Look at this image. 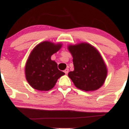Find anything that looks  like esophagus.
I'll list each match as a JSON object with an SVG mask.
<instances>
[{"instance_id":"esophagus-1","label":"esophagus","mask_w":129,"mask_h":129,"mask_svg":"<svg viewBox=\"0 0 129 129\" xmlns=\"http://www.w3.org/2000/svg\"><path fill=\"white\" fill-rule=\"evenodd\" d=\"M64 73H66V74H68V73H69V69H65V70H64Z\"/></svg>"}]
</instances>
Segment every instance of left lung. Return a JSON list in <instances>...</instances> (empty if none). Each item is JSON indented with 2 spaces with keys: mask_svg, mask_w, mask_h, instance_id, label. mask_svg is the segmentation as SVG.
Returning <instances> with one entry per match:
<instances>
[{
  "mask_svg": "<svg viewBox=\"0 0 129 129\" xmlns=\"http://www.w3.org/2000/svg\"><path fill=\"white\" fill-rule=\"evenodd\" d=\"M74 69L68 76L78 88L83 91L97 90L104 85L108 69L99 51L87 43L69 45Z\"/></svg>",
  "mask_w": 129,
  "mask_h": 129,
  "instance_id": "obj_1",
  "label": "left lung"
}]
</instances>
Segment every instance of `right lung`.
I'll return each mask as SVG.
<instances>
[{
	"label": "right lung",
	"mask_w": 129,
	"mask_h": 129,
	"mask_svg": "<svg viewBox=\"0 0 129 129\" xmlns=\"http://www.w3.org/2000/svg\"><path fill=\"white\" fill-rule=\"evenodd\" d=\"M62 46V43L43 41L35 46L28 56L25 67L26 81L33 88L48 91L55 86L59 78L65 73L58 69L51 55Z\"/></svg>",
	"instance_id": "obj_1"
}]
</instances>
